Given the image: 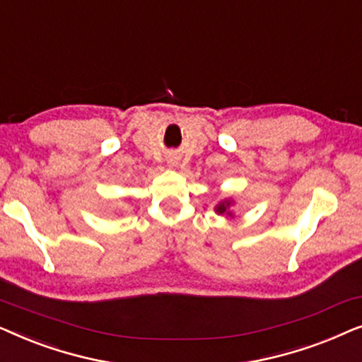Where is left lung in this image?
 I'll return each mask as SVG.
<instances>
[{
	"label": "left lung",
	"mask_w": 362,
	"mask_h": 362,
	"mask_svg": "<svg viewBox=\"0 0 362 362\" xmlns=\"http://www.w3.org/2000/svg\"><path fill=\"white\" fill-rule=\"evenodd\" d=\"M232 206H234V201H232V199H224V201H221L219 204H216L214 211H216V214H222V216H227V217H234V212H232Z\"/></svg>",
	"instance_id": "1"
}]
</instances>
